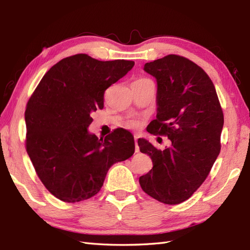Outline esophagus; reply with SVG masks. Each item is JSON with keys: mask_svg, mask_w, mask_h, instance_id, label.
<instances>
[{"mask_svg": "<svg viewBox=\"0 0 250 250\" xmlns=\"http://www.w3.org/2000/svg\"><path fill=\"white\" fill-rule=\"evenodd\" d=\"M139 135L137 134H135L134 135V141H135V152H139L140 151V147H139V145H137V140H139Z\"/></svg>", "mask_w": 250, "mask_h": 250, "instance_id": "esophagus-1", "label": "esophagus"}]
</instances>
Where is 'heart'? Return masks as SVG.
Listing matches in <instances>:
<instances>
[{
  "label": "heart",
  "mask_w": 250,
  "mask_h": 250,
  "mask_svg": "<svg viewBox=\"0 0 250 250\" xmlns=\"http://www.w3.org/2000/svg\"><path fill=\"white\" fill-rule=\"evenodd\" d=\"M141 79H146V78H141ZM137 81H139V79H137ZM128 126H130V128H134V126H136V122H134V121L129 122Z\"/></svg>",
  "instance_id": "obj_1"
}]
</instances>
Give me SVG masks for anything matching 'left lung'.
Here are the masks:
<instances>
[{"label":"left lung","instance_id":"left-lung-1","mask_svg":"<svg viewBox=\"0 0 250 250\" xmlns=\"http://www.w3.org/2000/svg\"><path fill=\"white\" fill-rule=\"evenodd\" d=\"M144 70L158 84L157 118L147 131L167 136L172 146L160 150L137 141L153 164L140 185L159 202L179 204L204 183L219 155L224 113L211 79L187 58L167 55L146 63Z\"/></svg>","mask_w":250,"mask_h":250}]
</instances>
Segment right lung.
Here are the masks:
<instances>
[{
  "mask_svg": "<svg viewBox=\"0 0 250 250\" xmlns=\"http://www.w3.org/2000/svg\"><path fill=\"white\" fill-rule=\"evenodd\" d=\"M133 61H99L86 54L64 58L42 78L26 103L25 149L49 192L67 203L92 198L109 167L134 153L129 131L105 139L89 134L91 113L104 106L105 90L124 77Z\"/></svg>",
  "mask_w": 250,
  "mask_h": 250,
  "instance_id": "obj_1",
  "label": "right lung"
}]
</instances>
